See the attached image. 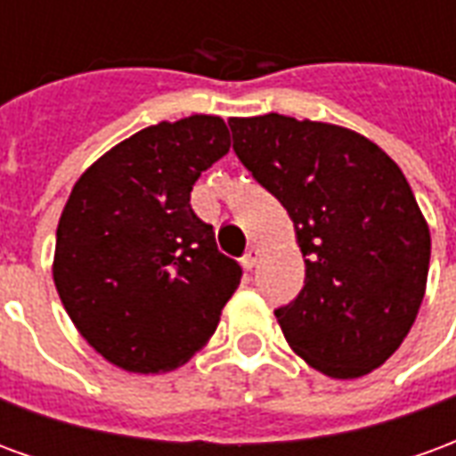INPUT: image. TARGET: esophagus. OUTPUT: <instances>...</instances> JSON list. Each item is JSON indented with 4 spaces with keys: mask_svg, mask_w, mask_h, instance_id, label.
<instances>
[{
    "mask_svg": "<svg viewBox=\"0 0 456 456\" xmlns=\"http://www.w3.org/2000/svg\"><path fill=\"white\" fill-rule=\"evenodd\" d=\"M258 258H261V248L256 247V244H251V247L247 248V254H244V258H241V266L247 268V271H251V268L256 266Z\"/></svg>",
    "mask_w": 456,
    "mask_h": 456,
    "instance_id": "34e87169",
    "label": "esophagus"
}]
</instances>
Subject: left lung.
Returning <instances> with one entry per match:
<instances>
[{
    "label": "left lung",
    "instance_id": "1",
    "mask_svg": "<svg viewBox=\"0 0 456 456\" xmlns=\"http://www.w3.org/2000/svg\"><path fill=\"white\" fill-rule=\"evenodd\" d=\"M234 151L293 219L305 286L276 310L288 346L330 379L391 356L418 317L430 227L395 160L363 134L286 114L232 117Z\"/></svg>",
    "mask_w": 456,
    "mask_h": 456
}]
</instances>
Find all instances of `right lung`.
<instances>
[{
  "label": "right lung",
  "mask_w": 456,
  "mask_h": 456,
  "mask_svg": "<svg viewBox=\"0 0 456 456\" xmlns=\"http://www.w3.org/2000/svg\"><path fill=\"white\" fill-rule=\"evenodd\" d=\"M229 146L215 114L159 121L102 153L70 190L55 290L85 342L124 371L183 366L239 288L241 266L190 208L195 180Z\"/></svg>",
  "instance_id": "add662e5"
}]
</instances>
